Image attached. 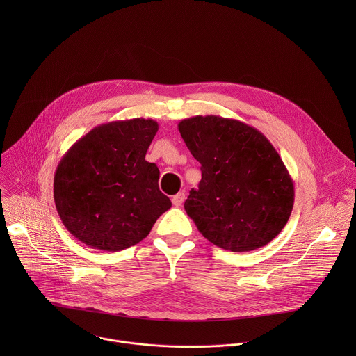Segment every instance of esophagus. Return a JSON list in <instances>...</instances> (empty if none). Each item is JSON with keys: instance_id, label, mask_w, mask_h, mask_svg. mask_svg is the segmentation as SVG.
Masks as SVG:
<instances>
[{"instance_id": "esophagus-1", "label": "esophagus", "mask_w": 356, "mask_h": 356, "mask_svg": "<svg viewBox=\"0 0 356 356\" xmlns=\"http://www.w3.org/2000/svg\"><path fill=\"white\" fill-rule=\"evenodd\" d=\"M184 202H185V193H184V192H179V193H177L175 196H172V204H174L175 207L182 205Z\"/></svg>"}]
</instances>
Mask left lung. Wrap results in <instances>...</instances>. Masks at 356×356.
Here are the masks:
<instances>
[{
	"instance_id": "obj_1",
	"label": "left lung",
	"mask_w": 356,
	"mask_h": 356,
	"mask_svg": "<svg viewBox=\"0 0 356 356\" xmlns=\"http://www.w3.org/2000/svg\"><path fill=\"white\" fill-rule=\"evenodd\" d=\"M178 130L202 164L199 189L185 202L199 232L232 252L267 245L295 203L293 181L271 143L252 126L216 115L184 119Z\"/></svg>"
}]
</instances>
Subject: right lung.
<instances>
[{
	"label": "right lung",
	"instance_id": "1",
	"mask_svg": "<svg viewBox=\"0 0 356 356\" xmlns=\"http://www.w3.org/2000/svg\"><path fill=\"white\" fill-rule=\"evenodd\" d=\"M159 130L153 119L104 123L61 157L53 181L63 225L90 248L116 252L144 240L171 202L159 168L145 160Z\"/></svg>",
	"mask_w": 356,
	"mask_h": 356
}]
</instances>
